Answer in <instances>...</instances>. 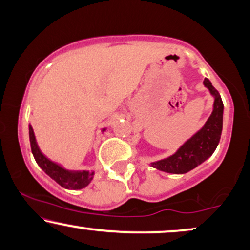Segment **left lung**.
<instances>
[{"label": "left lung", "instance_id": "8db88e82", "mask_svg": "<svg viewBox=\"0 0 250 250\" xmlns=\"http://www.w3.org/2000/svg\"><path fill=\"white\" fill-rule=\"evenodd\" d=\"M204 85L214 98L210 116L195 134L179 146L174 154L151 162V167L168 174H186L210 158L215 152L222 135L224 105L221 95L208 79H205Z\"/></svg>", "mask_w": 250, "mask_h": 250}]
</instances>
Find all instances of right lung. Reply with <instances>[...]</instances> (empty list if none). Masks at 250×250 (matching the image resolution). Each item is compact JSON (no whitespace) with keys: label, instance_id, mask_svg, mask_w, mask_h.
<instances>
[{"label":"right lung","instance_id":"right-lung-1","mask_svg":"<svg viewBox=\"0 0 250 250\" xmlns=\"http://www.w3.org/2000/svg\"><path fill=\"white\" fill-rule=\"evenodd\" d=\"M28 130L33 156H34L36 164L49 177H51L56 183H58L59 185L67 189H81L90 184L92 178H94L95 171L68 170L58 162L52 161L51 159L43 154L40 149L38 143H36L34 130H33L31 125H28ZM106 128L103 129L102 131L104 132Z\"/></svg>","mask_w":250,"mask_h":250}]
</instances>
